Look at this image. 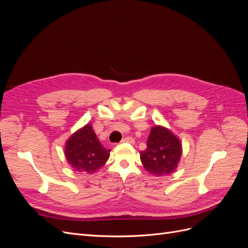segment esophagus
I'll return each instance as SVG.
<instances>
[{"mask_svg": "<svg viewBox=\"0 0 248 248\" xmlns=\"http://www.w3.org/2000/svg\"><path fill=\"white\" fill-rule=\"evenodd\" d=\"M122 142H130V144H133L134 142V140L132 138H124L122 140Z\"/></svg>", "mask_w": 248, "mask_h": 248, "instance_id": "esophagus-1", "label": "esophagus"}]
</instances>
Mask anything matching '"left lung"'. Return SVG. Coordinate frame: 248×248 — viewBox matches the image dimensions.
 Returning a JSON list of instances; mask_svg holds the SVG:
<instances>
[{
  "instance_id": "left-lung-1",
  "label": "left lung",
  "mask_w": 248,
  "mask_h": 248,
  "mask_svg": "<svg viewBox=\"0 0 248 248\" xmlns=\"http://www.w3.org/2000/svg\"><path fill=\"white\" fill-rule=\"evenodd\" d=\"M140 155L142 166L151 175H170L181 159V140L167 127L155 125L149 134L146 150Z\"/></svg>"
}]
</instances>
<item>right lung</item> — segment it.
<instances>
[{
  "instance_id": "right-lung-1",
  "label": "right lung",
  "mask_w": 248,
  "mask_h": 248,
  "mask_svg": "<svg viewBox=\"0 0 248 248\" xmlns=\"http://www.w3.org/2000/svg\"><path fill=\"white\" fill-rule=\"evenodd\" d=\"M110 150L104 148L93 130L86 124L66 140L64 154L69 166L79 172L93 174L109 158Z\"/></svg>"
}]
</instances>
